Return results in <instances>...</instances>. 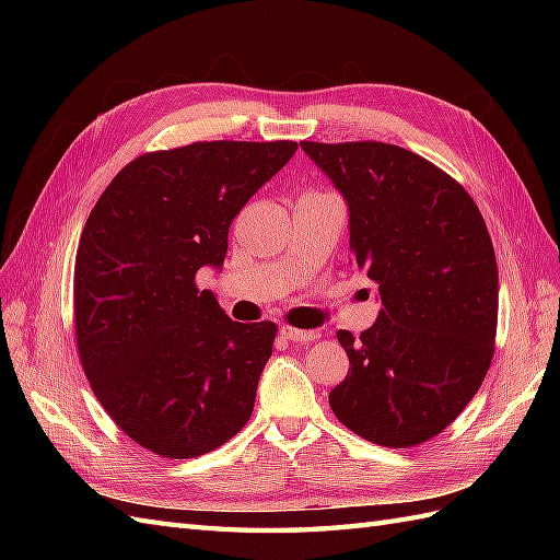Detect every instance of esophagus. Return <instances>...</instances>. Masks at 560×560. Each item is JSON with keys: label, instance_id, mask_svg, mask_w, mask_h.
<instances>
[{"label": "esophagus", "instance_id": "34e87169", "mask_svg": "<svg viewBox=\"0 0 560 560\" xmlns=\"http://www.w3.org/2000/svg\"><path fill=\"white\" fill-rule=\"evenodd\" d=\"M280 334L284 338H290V341H315V338H319L317 329H296V327H290V325H284L280 329Z\"/></svg>", "mask_w": 560, "mask_h": 560}]
</instances>
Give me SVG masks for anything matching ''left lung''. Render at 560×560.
Listing matches in <instances>:
<instances>
[{"label":"left lung","mask_w":560,"mask_h":560,"mask_svg":"<svg viewBox=\"0 0 560 560\" xmlns=\"http://www.w3.org/2000/svg\"><path fill=\"white\" fill-rule=\"evenodd\" d=\"M343 194L352 264L383 308L329 393L366 442L411 448L444 432L488 374L498 331V261L477 202L442 167L376 140L301 142Z\"/></svg>","instance_id":"1"}]
</instances>
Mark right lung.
I'll return each instance as SVG.
<instances>
[{"instance_id":"right-lung-1","label":"right lung","mask_w":560,"mask_h":560,"mask_svg":"<svg viewBox=\"0 0 560 560\" xmlns=\"http://www.w3.org/2000/svg\"><path fill=\"white\" fill-rule=\"evenodd\" d=\"M296 142H194L149 151L91 210L74 264L79 360L135 444L184 460L226 444L252 416L273 322H233L202 266H222L245 202Z\"/></svg>"}]
</instances>
